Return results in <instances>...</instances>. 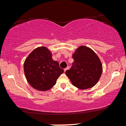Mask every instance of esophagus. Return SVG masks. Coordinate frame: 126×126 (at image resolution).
I'll use <instances>...</instances> for the list:
<instances>
[{
  "label": "esophagus",
  "mask_w": 126,
  "mask_h": 126,
  "mask_svg": "<svg viewBox=\"0 0 126 126\" xmlns=\"http://www.w3.org/2000/svg\"><path fill=\"white\" fill-rule=\"evenodd\" d=\"M69 66H67V67H66V69H64V72H66V71H67V70H69Z\"/></svg>",
  "instance_id": "1"
}]
</instances>
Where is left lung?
I'll list each match as a JSON object with an SVG mask.
<instances>
[{
    "label": "left lung",
    "instance_id": "8db88e82",
    "mask_svg": "<svg viewBox=\"0 0 126 126\" xmlns=\"http://www.w3.org/2000/svg\"><path fill=\"white\" fill-rule=\"evenodd\" d=\"M72 66L66 72L72 84L81 90L93 87L100 78L103 66L100 59L92 48L80 46L72 54Z\"/></svg>",
    "mask_w": 126,
    "mask_h": 126
}]
</instances>
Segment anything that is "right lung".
<instances>
[{"instance_id": "obj_1", "label": "right lung", "mask_w": 126, "mask_h": 126, "mask_svg": "<svg viewBox=\"0 0 126 126\" xmlns=\"http://www.w3.org/2000/svg\"><path fill=\"white\" fill-rule=\"evenodd\" d=\"M24 72L29 84L36 90L45 92L55 85L64 70L52 59L51 51L46 47L36 48L24 62Z\"/></svg>"}]
</instances>
